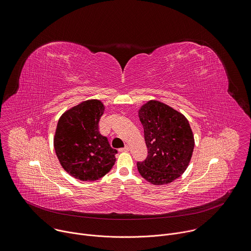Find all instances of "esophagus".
Masks as SVG:
<instances>
[{"label": "esophagus", "mask_w": 251, "mask_h": 251, "mask_svg": "<svg viewBox=\"0 0 251 251\" xmlns=\"http://www.w3.org/2000/svg\"><path fill=\"white\" fill-rule=\"evenodd\" d=\"M128 150H129V146H128V145H126L124 148L119 149V151H120V152H127Z\"/></svg>", "instance_id": "1"}]
</instances>
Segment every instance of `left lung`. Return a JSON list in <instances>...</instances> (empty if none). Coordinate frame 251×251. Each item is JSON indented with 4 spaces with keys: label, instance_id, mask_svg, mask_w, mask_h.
<instances>
[{
    "label": "left lung",
    "instance_id": "left-lung-1",
    "mask_svg": "<svg viewBox=\"0 0 251 251\" xmlns=\"http://www.w3.org/2000/svg\"><path fill=\"white\" fill-rule=\"evenodd\" d=\"M148 155L137 162L143 178L155 185L170 183L186 170L194 137L186 118L170 106L151 100L139 112Z\"/></svg>",
    "mask_w": 251,
    "mask_h": 251
}]
</instances>
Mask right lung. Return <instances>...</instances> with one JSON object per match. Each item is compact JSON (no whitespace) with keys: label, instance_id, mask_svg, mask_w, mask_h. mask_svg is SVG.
<instances>
[{"label":"right lung","instance_id":"1","mask_svg":"<svg viewBox=\"0 0 251 251\" xmlns=\"http://www.w3.org/2000/svg\"><path fill=\"white\" fill-rule=\"evenodd\" d=\"M104 109L99 100H87L67 111L58 122L54 138L57 157L65 171L77 179L97 180L116 162L118 151L99 131Z\"/></svg>","mask_w":251,"mask_h":251}]
</instances>
